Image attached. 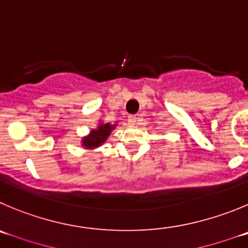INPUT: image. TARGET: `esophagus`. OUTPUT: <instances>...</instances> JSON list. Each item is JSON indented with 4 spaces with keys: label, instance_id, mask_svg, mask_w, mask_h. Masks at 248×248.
<instances>
[{
    "label": "esophagus",
    "instance_id": "34e87169",
    "mask_svg": "<svg viewBox=\"0 0 248 248\" xmlns=\"http://www.w3.org/2000/svg\"><path fill=\"white\" fill-rule=\"evenodd\" d=\"M138 121H140V119H138L137 116H129V117H128L129 124H136Z\"/></svg>",
    "mask_w": 248,
    "mask_h": 248
}]
</instances>
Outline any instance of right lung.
Here are the masks:
<instances>
[{
    "mask_svg": "<svg viewBox=\"0 0 248 248\" xmlns=\"http://www.w3.org/2000/svg\"><path fill=\"white\" fill-rule=\"evenodd\" d=\"M116 126L117 124H111L110 122L99 121L95 128L90 129L87 136L82 137L80 144L84 149L88 150L98 149L99 147H101L106 142L108 136L111 135V132L116 128Z\"/></svg>",
    "mask_w": 248,
    "mask_h": 248,
    "instance_id": "right-lung-1",
    "label": "right lung"
}]
</instances>
